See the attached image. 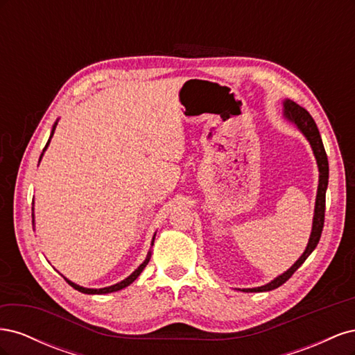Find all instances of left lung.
I'll list each match as a JSON object with an SVG mask.
<instances>
[{"mask_svg":"<svg viewBox=\"0 0 355 355\" xmlns=\"http://www.w3.org/2000/svg\"><path fill=\"white\" fill-rule=\"evenodd\" d=\"M283 105H284V116L304 133L311 148H313V153L317 159L320 179H318V189H317V198H315L313 231H311V237H309V241H308V245H306L304 254L300 256L299 259L292 266H290L286 272L278 275L271 283H268L265 286L254 287V288H243V292H247V293L249 292H270V290H274L277 287H280L282 284H284L288 278L295 274L297 268L306 261V257L313 253V250L315 249L318 241H320L321 231H323V227H324L326 189H327V184H329V161H327V155L324 151L323 141H321V136H320V132H318L314 118L309 115V112L305 108H302V106H299L297 103L288 101V99L284 101Z\"/></svg>","mask_w":355,"mask_h":355,"instance_id":"8db88e82","label":"left lung"}]
</instances>
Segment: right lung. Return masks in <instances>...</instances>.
I'll return each instance as SVG.
<instances>
[{"label": "right lung", "mask_w": 355, "mask_h": 355, "mask_svg": "<svg viewBox=\"0 0 355 355\" xmlns=\"http://www.w3.org/2000/svg\"><path fill=\"white\" fill-rule=\"evenodd\" d=\"M56 125H58V123H55V125H53V130H51V135H50V139L53 137V133H55V128H56ZM50 139H49V142L46 144V146H44V151L47 149V146H49V144H50ZM41 157H42V154H41ZM41 157H40V159H41ZM154 239H155V234H154V237H153V243L151 244H154ZM149 259H151V252L148 253V256H146V259L144 261V263L137 268V270L133 272V274H130L128 275L127 278H124L123 282H120V283H116V284H114V286H110V287H103V288H85V287H83V286H78V284H75V283H72V282H69L68 278H65V280L68 282V284L69 286H72L75 290H78V292H81V293H85V295H105V293H112V292H118V290H121V288H124V287H127V286H130L136 278L141 275V272L144 271V268L148 265V262H149Z\"/></svg>", "instance_id": "add662e5"}]
</instances>
